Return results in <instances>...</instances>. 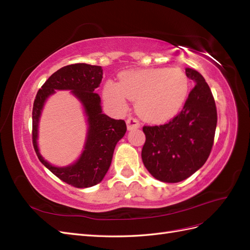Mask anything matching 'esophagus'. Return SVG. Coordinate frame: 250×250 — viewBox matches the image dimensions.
<instances>
[{
  "label": "esophagus",
  "mask_w": 250,
  "mask_h": 250,
  "mask_svg": "<svg viewBox=\"0 0 250 250\" xmlns=\"http://www.w3.org/2000/svg\"><path fill=\"white\" fill-rule=\"evenodd\" d=\"M126 124H127V129L129 130V131L138 129V128L140 127V122H139V121L137 119H133V118L127 119Z\"/></svg>",
  "instance_id": "34e87169"
}]
</instances>
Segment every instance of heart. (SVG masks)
Wrapping results in <instances>:
<instances>
[{"mask_svg": "<svg viewBox=\"0 0 250 250\" xmlns=\"http://www.w3.org/2000/svg\"><path fill=\"white\" fill-rule=\"evenodd\" d=\"M190 83L185 72L175 67H148L124 71L120 82L107 80L104 100L119 112L126 111L128 99L135 101V110L146 122L163 124L177 116L185 105Z\"/></svg>", "mask_w": 250, "mask_h": 250, "instance_id": "heart-1", "label": "heart"}]
</instances>
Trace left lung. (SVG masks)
Listing matches in <instances>:
<instances>
[{"label":"left lung","mask_w":250,"mask_h":250,"mask_svg":"<svg viewBox=\"0 0 250 250\" xmlns=\"http://www.w3.org/2000/svg\"><path fill=\"white\" fill-rule=\"evenodd\" d=\"M195 82L184 109L161 126H144L146 142L142 160L149 173L164 183H179L207 162L214 144L217 109L210 88L202 75L187 67Z\"/></svg>","instance_id":"1"}]
</instances>
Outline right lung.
<instances>
[{"label":"right lung","mask_w":250,"mask_h":250,"mask_svg":"<svg viewBox=\"0 0 250 250\" xmlns=\"http://www.w3.org/2000/svg\"><path fill=\"white\" fill-rule=\"evenodd\" d=\"M103 78L99 65L75 63L62 67L49 77L37 92L32 110V140L41 163L54 175L75 188H89L99 184L107 173L117 143L127 130L123 120H115L102 112L101 99L95 93ZM56 90H71L82 103L87 118L88 131L79 160L71 165H51L39 152L38 127L44 104Z\"/></svg>","instance_id":"1"}]
</instances>
